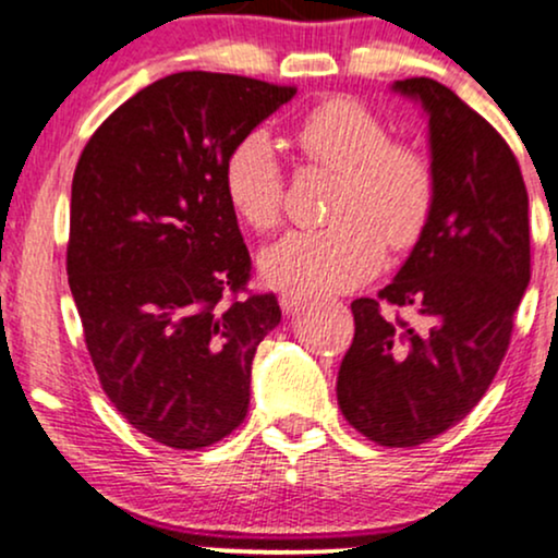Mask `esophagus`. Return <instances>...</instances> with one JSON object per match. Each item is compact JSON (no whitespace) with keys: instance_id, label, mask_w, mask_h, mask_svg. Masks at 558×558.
<instances>
[{"instance_id":"obj_1","label":"esophagus","mask_w":558,"mask_h":558,"mask_svg":"<svg viewBox=\"0 0 558 558\" xmlns=\"http://www.w3.org/2000/svg\"><path fill=\"white\" fill-rule=\"evenodd\" d=\"M301 304H306V293H301V291H286V293H280V310H283L286 315H291V312H296Z\"/></svg>"}]
</instances>
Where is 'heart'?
<instances>
[{"instance_id":"heart-1","label":"heart","mask_w":558,"mask_h":558,"mask_svg":"<svg viewBox=\"0 0 558 558\" xmlns=\"http://www.w3.org/2000/svg\"><path fill=\"white\" fill-rule=\"evenodd\" d=\"M301 157L341 175L330 215L319 230H291L259 257L275 286L343 291L367 280L383 262L386 241L412 246L435 204V170L420 149L390 141L388 125L354 99L312 107L293 131ZM222 189L233 213L254 230L278 226L283 168L267 133L241 136L222 165Z\"/></svg>"}]
</instances>
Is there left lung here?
<instances>
[{"instance_id":"left-lung-1","label":"left lung","mask_w":558,"mask_h":558,"mask_svg":"<svg viewBox=\"0 0 558 558\" xmlns=\"http://www.w3.org/2000/svg\"><path fill=\"white\" fill-rule=\"evenodd\" d=\"M390 88L427 114L435 204L396 278L351 304L336 390L364 438L409 448L464 420L496 377L530 283V226L520 165L488 120L433 78ZM380 303L407 305L423 328L386 320Z\"/></svg>"}]
</instances>
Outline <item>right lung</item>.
<instances>
[{
    "label": "right lung",
    "mask_w": 558,
    "mask_h": 558,
    "mask_svg": "<svg viewBox=\"0 0 558 558\" xmlns=\"http://www.w3.org/2000/svg\"><path fill=\"white\" fill-rule=\"evenodd\" d=\"M296 88L185 70L141 88L75 165L68 280L107 399L170 448L222 440L248 412L252 362L280 323L222 189L228 151Z\"/></svg>",
    "instance_id": "obj_1"
}]
</instances>
